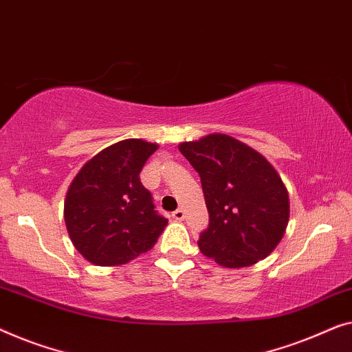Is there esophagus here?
<instances>
[{"label": "esophagus", "mask_w": 352, "mask_h": 352, "mask_svg": "<svg viewBox=\"0 0 352 352\" xmlns=\"http://www.w3.org/2000/svg\"><path fill=\"white\" fill-rule=\"evenodd\" d=\"M172 217H174L175 220H183V219H185V210L177 209L175 212H172Z\"/></svg>", "instance_id": "1"}]
</instances>
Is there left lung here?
Wrapping results in <instances>:
<instances>
[{
  "label": "left lung",
  "instance_id": "obj_1",
  "mask_svg": "<svg viewBox=\"0 0 352 352\" xmlns=\"http://www.w3.org/2000/svg\"><path fill=\"white\" fill-rule=\"evenodd\" d=\"M178 150L201 177L209 226L197 245L225 268L263 260L289 223V192L273 166L254 148L225 133L185 142Z\"/></svg>",
  "mask_w": 352,
  "mask_h": 352
}]
</instances>
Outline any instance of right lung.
<instances>
[{
	"mask_svg": "<svg viewBox=\"0 0 352 352\" xmlns=\"http://www.w3.org/2000/svg\"><path fill=\"white\" fill-rule=\"evenodd\" d=\"M156 143L127 138L105 148L81 167L67 191L68 236L97 266L124 265L148 252L167 226L140 172Z\"/></svg>",
	"mask_w": 352,
	"mask_h": 352,
	"instance_id": "1",
	"label": "right lung"
}]
</instances>
